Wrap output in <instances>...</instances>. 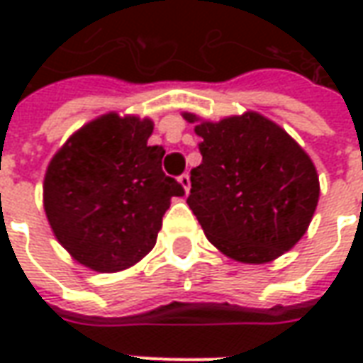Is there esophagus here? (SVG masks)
<instances>
[{
  "instance_id": "1",
  "label": "esophagus",
  "mask_w": 363,
  "mask_h": 363,
  "mask_svg": "<svg viewBox=\"0 0 363 363\" xmlns=\"http://www.w3.org/2000/svg\"><path fill=\"white\" fill-rule=\"evenodd\" d=\"M179 182H181V186L184 189V192L189 194V192H190V174L182 173L181 177H179Z\"/></svg>"
}]
</instances>
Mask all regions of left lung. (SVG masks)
<instances>
[{
	"mask_svg": "<svg viewBox=\"0 0 363 363\" xmlns=\"http://www.w3.org/2000/svg\"><path fill=\"white\" fill-rule=\"evenodd\" d=\"M196 122L202 163L186 204L208 241L229 259L264 264L303 237L319 202V177L299 145L257 112Z\"/></svg>",
	"mask_w": 363,
	"mask_h": 363,
	"instance_id": "obj_1",
	"label": "left lung"
}]
</instances>
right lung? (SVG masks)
Wrapping results in <instances>:
<instances>
[{"label": "right lung", "mask_w": 363, "mask_h": 363, "mask_svg": "<svg viewBox=\"0 0 363 363\" xmlns=\"http://www.w3.org/2000/svg\"><path fill=\"white\" fill-rule=\"evenodd\" d=\"M153 122L116 112L85 124L52 157L44 210L62 247L96 272H118L155 247L181 182L161 169L165 150L147 145Z\"/></svg>", "instance_id": "1"}]
</instances>
